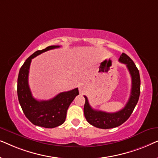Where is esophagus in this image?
<instances>
[{"label":"esophagus","mask_w":158,"mask_h":158,"mask_svg":"<svg viewBox=\"0 0 158 158\" xmlns=\"http://www.w3.org/2000/svg\"><path fill=\"white\" fill-rule=\"evenodd\" d=\"M86 90H87V88H86V86L84 85V84H82V85H80L79 91L81 94H83V93H85L86 91Z\"/></svg>","instance_id":"1"}]
</instances>
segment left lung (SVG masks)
Segmentation results:
<instances>
[{"mask_svg":"<svg viewBox=\"0 0 158 158\" xmlns=\"http://www.w3.org/2000/svg\"><path fill=\"white\" fill-rule=\"evenodd\" d=\"M118 61L127 65V69L131 77V90L128 102L122 110L115 113L98 111L92 109L88 102V98H85L84 105V115L87 122L93 126L100 129H111L120 126L129 118L135 109L139 100L140 94V77L139 73L132 60L122 53Z\"/></svg>","mask_w":158,"mask_h":158,"instance_id":"8db88e82","label":"left lung"}]
</instances>
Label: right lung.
I'll use <instances>...</instances> for the list:
<instances>
[{
  "mask_svg": "<svg viewBox=\"0 0 158 158\" xmlns=\"http://www.w3.org/2000/svg\"><path fill=\"white\" fill-rule=\"evenodd\" d=\"M59 47L53 45L35 52L27 58L19 73L17 94L21 109L32 124L44 128H55L63 124L69 106L79 94L78 88H75L60 93L48 101H37L32 96L28 82L31 60L44 52Z\"/></svg>",
  "mask_w": 158,
  "mask_h": 158,
  "instance_id": "1",
  "label": "right lung"
}]
</instances>
